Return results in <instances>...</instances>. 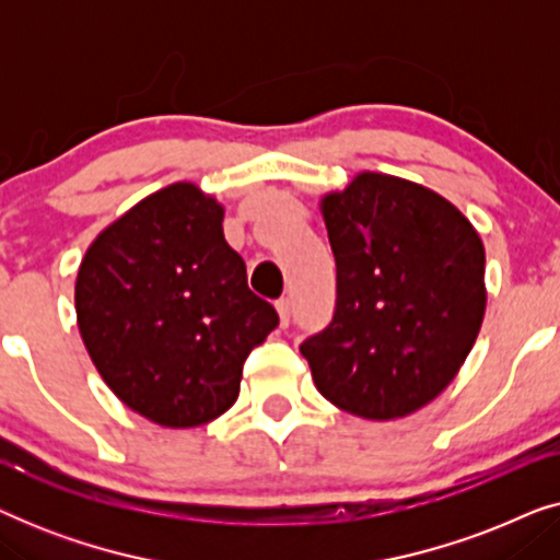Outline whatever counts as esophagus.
<instances>
[{
    "label": "esophagus",
    "mask_w": 560,
    "mask_h": 560,
    "mask_svg": "<svg viewBox=\"0 0 560 560\" xmlns=\"http://www.w3.org/2000/svg\"><path fill=\"white\" fill-rule=\"evenodd\" d=\"M275 308H278V316H280V326L285 328L290 324V298H280L278 303H275Z\"/></svg>",
    "instance_id": "esophagus-1"
}]
</instances>
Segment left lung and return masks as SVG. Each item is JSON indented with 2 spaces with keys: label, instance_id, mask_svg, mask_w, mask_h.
I'll return each instance as SVG.
<instances>
[{
  "label": "left lung",
  "instance_id": "obj_1",
  "mask_svg": "<svg viewBox=\"0 0 560 560\" xmlns=\"http://www.w3.org/2000/svg\"><path fill=\"white\" fill-rule=\"evenodd\" d=\"M336 311L301 343L318 393L366 420L405 418L462 370L487 308L485 244L454 203L385 173L320 198Z\"/></svg>",
  "mask_w": 560,
  "mask_h": 560
}]
</instances>
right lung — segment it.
Wrapping results in <instances>:
<instances>
[{
	"label": "right lung",
	"instance_id": "obj_1",
	"mask_svg": "<svg viewBox=\"0 0 560 560\" xmlns=\"http://www.w3.org/2000/svg\"><path fill=\"white\" fill-rule=\"evenodd\" d=\"M221 221L217 198L173 183L106 226L81 259L75 316L91 362L158 425H203L232 408L244 359L280 320L249 290Z\"/></svg>",
	"mask_w": 560,
	"mask_h": 560
}]
</instances>
